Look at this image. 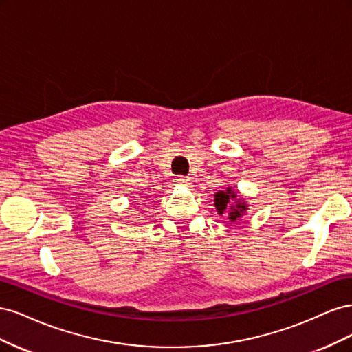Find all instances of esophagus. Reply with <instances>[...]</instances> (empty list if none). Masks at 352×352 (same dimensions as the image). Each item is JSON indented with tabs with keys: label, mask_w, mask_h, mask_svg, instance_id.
I'll list each match as a JSON object with an SVG mask.
<instances>
[{
	"label": "esophagus",
	"mask_w": 352,
	"mask_h": 352,
	"mask_svg": "<svg viewBox=\"0 0 352 352\" xmlns=\"http://www.w3.org/2000/svg\"><path fill=\"white\" fill-rule=\"evenodd\" d=\"M176 185H180V186H189L190 185V179L189 177H184V176H177L175 179Z\"/></svg>",
	"instance_id": "34e87169"
}]
</instances>
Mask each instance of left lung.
<instances>
[{"label": "left lung", "instance_id": "left-lung-1", "mask_svg": "<svg viewBox=\"0 0 352 352\" xmlns=\"http://www.w3.org/2000/svg\"><path fill=\"white\" fill-rule=\"evenodd\" d=\"M214 206L219 214L228 211L229 221L239 220L245 214V211L248 210L247 202H245L243 198H238L232 188H228L226 190H219L214 195Z\"/></svg>", "mask_w": 352, "mask_h": 352}]
</instances>
